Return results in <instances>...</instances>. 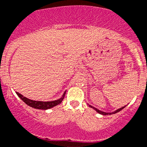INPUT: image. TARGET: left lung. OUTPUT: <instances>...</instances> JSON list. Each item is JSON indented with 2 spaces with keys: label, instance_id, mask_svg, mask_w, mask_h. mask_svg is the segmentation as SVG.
Listing matches in <instances>:
<instances>
[{
  "label": "left lung",
  "instance_id": "1",
  "mask_svg": "<svg viewBox=\"0 0 147 147\" xmlns=\"http://www.w3.org/2000/svg\"><path fill=\"white\" fill-rule=\"evenodd\" d=\"M89 107H91V108H93V109H94L95 111H96L97 112V113H100V114H102V115H111V114H114V113H118V112H119L120 111H121V110L123 109V108H125V107H126V105H125V106H124V107H121V108H119V109H117V110H116V111H115L111 112V113H106V112L102 111H100V110L97 109V108H94V107L92 106V105H89Z\"/></svg>",
  "mask_w": 147,
  "mask_h": 147
}]
</instances>
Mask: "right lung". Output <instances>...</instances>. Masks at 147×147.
Here are the masks:
<instances>
[{
	"label": "right lung",
	"mask_w": 147,
	"mask_h": 147,
	"mask_svg": "<svg viewBox=\"0 0 147 147\" xmlns=\"http://www.w3.org/2000/svg\"><path fill=\"white\" fill-rule=\"evenodd\" d=\"M16 94H18V96H19L20 98L26 104H27L28 105H29L31 108H36V109H42V110H47L50 109L51 108H53V107L56 106L59 104H60L62 102V100H64V96H65L66 91L64 92V94H62V96H61L60 98L56 100H53V101H35V100H30V99L27 98L26 96H24L23 95H22L21 94L18 93V92H16Z\"/></svg>",
	"instance_id": "1"
}]
</instances>
